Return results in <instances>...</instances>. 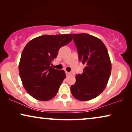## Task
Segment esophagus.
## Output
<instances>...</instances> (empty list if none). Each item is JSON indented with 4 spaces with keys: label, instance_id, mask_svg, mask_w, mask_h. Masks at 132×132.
Returning a JSON list of instances; mask_svg holds the SVG:
<instances>
[{
    "label": "esophagus",
    "instance_id": "obj_1",
    "mask_svg": "<svg viewBox=\"0 0 132 132\" xmlns=\"http://www.w3.org/2000/svg\"><path fill=\"white\" fill-rule=\"evenodd\" d=\"M65 74H66V76H70V75H71V73H70V72H68V71H65Z\"/></svg>",
    "mask_w": 132,
    "mask_h": 132
}]
</instances>
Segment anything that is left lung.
<instances>
[{
  "label": "left lung",
  "instance_id": "1",
  "mask_svg": "<svg viewBox=\"0 0 132 132\" xmlns=\"http://www.w3.org/2000/svg\"><path fill=\"white\" fill-rule=\"evenodd\" d=\"M79 59L85 64L83 73L76 76L71 86L72 95L77 100L88 101L100 94L109 80L111 62L104 43L98 38L87 34H73Z\"/></svg>",
  "mask_w": 132,
  "mask_h": 132
}]
</instances>
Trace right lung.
Wrapping results in <instances>:
<instances>
[{
    "label": "right lung",
    "instance_id": "1",
    "mask_svg": "<svg viewBox=\"0 0 132 132\" xmlns=\"http://www.w3.org/2000/svg\"><path fill=\"white\" fill-rule=\"evenodd\" d=\"M73 34L39 36L24 47L19 70L23 85L30 95L41 101L51 100L56 95L65 73L50 66L61 47L68 44Z\"/></svg>",
    "mask_w": 132,
    "mask_h": 132
}]
</instances>
